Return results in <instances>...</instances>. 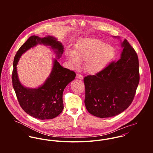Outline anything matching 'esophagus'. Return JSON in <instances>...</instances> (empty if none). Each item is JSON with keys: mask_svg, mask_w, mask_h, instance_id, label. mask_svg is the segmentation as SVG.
Here are the masks:
<instances>
[{"mask_svg": "<svg viewBox=\"0 0 153 153\" xmlns=\"http://www.w3.org/2000/svg\"><path fill=\"white\" fill-rule=\"evenodd\" d=\"M76 78H77V79H83L84 77H83V76H82V75H81V74H76Z\"/></svg>", "mask_w": 153, "mask_h": 153, "instance_id": "obj_1", "label": "esophagus"}]
</instances>
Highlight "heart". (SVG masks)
I'll list each match as a JSON object with an SVG mask.
<instances>
[{"label": "heart", "instance_id": "1", "mask_svg": "<svg viewBox=\"0 0 153 153\" xmlns=\"http://www.w3.org/2000/svg\"><path fill=\"white\" fill-rule=\"evenodd\" d=\"M114 48L96 38H83L75 44V51L68 50L66 57L73 67H78L85 61V69L91 74L102 71L113 59Z\"/></svg>", "mask_w": 153, "mask_h": 153}]
</instances>
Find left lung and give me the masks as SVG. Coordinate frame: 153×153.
I'll return each instance as SVG.
<instances>
[{
	"label": "left lung",
	"mask_w": 153,
	"mask_h": 153,
	"mask_svg": "<svg viewBox=\"0 0 153 153\" xmlns=\"http://www.w3.org/2000/svg\"><path fill=\"white\" fill-rule=\"evenodd\" d=\"M121 46L123 49L117 62L111 63L95 75L84 78L86 108L97 117L120 114L134 98L140 80L138 56L127 39Z\"/></svg>",
	"instance_id": "left-lung-1"
}]
</instances>
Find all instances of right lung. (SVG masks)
Wrapping results in <instances>:
<instances>
[{
    "label": "right lung",
    "instance_id": "obj_1",
    "mask_svg": "<svg viewBox=\"0 0 153 153\" xmlns=\"http://www.w3.org/2000/svg\"><path fill=\"white\" fill-rule=\"evenodd\" d=\"M38 44L50 46L54 51L57 58L54 60L52 71L44 85L36 88H25L19 79L16 66L22 54ZM64 49L62 44L55 37L40 38L34 35L22 45L15 56L12 75L13 87L22 109L35 118L52 119L59 115L64 109V90L76 76L74 71L64 68L57 61L61 57Z\"/></svg>",
    "mask_w": 153,
    "mask_h": 153
}]
</instances>
